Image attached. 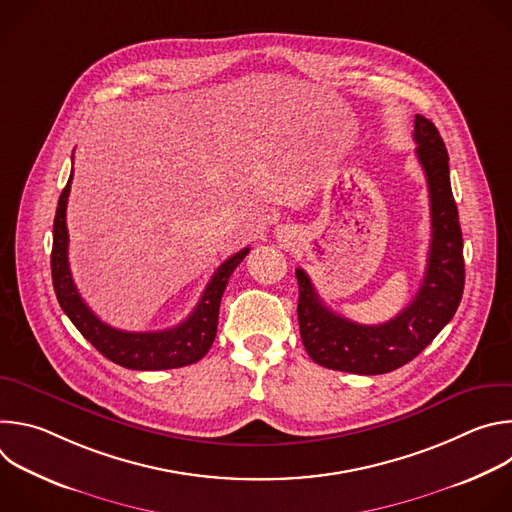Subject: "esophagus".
Wrapping results in <instances>:
<instances>
[{"mask_svg": "<svg viewBox=\"0 0 512 512\" xmlns=\"http://www.w3.org/2000/svg\"><path fill=\"white\" fill-rule=\"evenodd\" d=\"M283 233H285V229H281V231H279V235H283Z\"/></svg>", "mask_w": 512, "mask_h": 512, "instance_id": "esophagus-1", "label": "esophagus"}]
</instances>
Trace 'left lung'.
<instances>
[{
    "label": "left lung",
    "instance_id": "1",
    "mask_svg": "<svg viewBox=\"0 0 512 512\" xmlns=\"http://www.w3.org/2000/svg\"><path fill=\"white\" fill-rule=\"evenodd\" d=\"M415 154L427 178L431 243L423 281L411 304L393 320L364 326L334 314L308 273L296 269L300 336L310 358L354 375L391 373L413 360L454 318L464 294V241L450 184L448 150L435 125L415 115Z\"/></svg>",
    "mask_w": 512,
    "mask_h": 512
}]
</instances>
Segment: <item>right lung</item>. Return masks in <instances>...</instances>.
<instances>
[{
	"instance_id": "obj_1",
	"label": "right lung",
	"mask_w": 512,
	"mask_h": 512,
	"mask_svg": "<svg viewBox=\"0 0 512 512\" xmlns=\"http://www.w3.org/2000/svg\"><path fill=\"white\" fill-rule=\"evenodd\" d=\"M72 174L58 198L54 216L52 239V285L62 312L77 326V330L111 362L133 371H164L180 369L186 364L198 362L214 342L218 326V308L229 277L237 265L249 253V247L241 249L218 267L208 281L194 312L178 326L158 332H125L99 320L91 308L83 302L79 289L72 281L68 267V229H66V202L70 192Z\"/></svg>"
}]
</instances>
